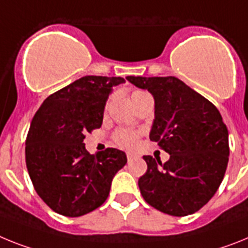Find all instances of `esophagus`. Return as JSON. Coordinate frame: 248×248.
Wrapping results in <instances>:
<instances>
[{
	"instance_id": "esophagus-1",
	"label": "esophagus",
	"mask_w": 248,
	"mask_h": 248,
	"mask_svg": "<svg viewBox=\"0 0 248 248\" xmlns=\"http://www.w3.org/2000/svg\"><path fill=\"white\" fill-rule=\"evenodd\" d=\"M126 156H127V160H128V161H131V160H134L135 157H136V155H135V154H131V153L126 154Z\"/></svg>"
}]
</instances>
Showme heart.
Instances as JSON below:
<instances>
[{"mask_svg":"<svg viewBox=\"0 0 248 248\" xmlns=\"http://www.w3.org/2000/svg\"><path fill=\"white\" fill-rule=\"evenodd\" d=\"M137 93L141 92L136 91V92L132 93V95L137 94ZM106 107H108V102ZM139 139H140V131L135 130H118L113 136L114 142L124 149H134L139 142Z\"/></svg>","mask_w":248,"mask_h":248,"instance_id":"1","label":"heart"}]
</instances>
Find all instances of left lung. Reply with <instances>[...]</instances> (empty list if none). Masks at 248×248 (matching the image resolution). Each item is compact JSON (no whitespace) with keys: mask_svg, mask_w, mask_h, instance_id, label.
<instances>
[{"mask_svg":"<svg viewBox=\"0 0 248 248\" xmlns=\"http://www.w3.org/2000/svg\"><path fill=\"white\" fill-rule=\"evenodd\" d=\"M155 99L150 140L170 155L166 163L143 156L139 179L143 199L163 213L184 217L216 194L228 164V130L217 107L175 77H127Z\"/></svg>","mask_w":248,"mask_h":248,"instance_id":"8db88e82","label":"left lung"}]
</instances>
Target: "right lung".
<instances>
[{"mask_svg": "<svg viewBox=\"0 0 248 248\" xmlns=\"http://www.w3.org/2000/svg\"><path fill=\"white\" fill-rule=\"evenodd\" d=\"M121 77L87 76L50 94L31 121L25 159L35 190L54 212L80 217L107 199L127 157L108 147L91 155L85 135L99 128L112 87Z\"/></svg>", "mask_w": 248, "mask_h": 248, "instance_id": "add662e5", "label": "right lung"}]
</instances>
